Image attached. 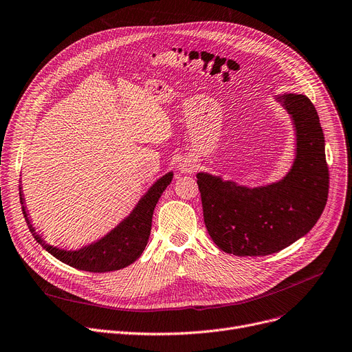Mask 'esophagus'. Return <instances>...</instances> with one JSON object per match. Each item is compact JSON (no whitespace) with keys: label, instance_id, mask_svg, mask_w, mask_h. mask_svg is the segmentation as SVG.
<instances>
[{"label":"esophagus","instance_id":"34e87169","mask_svg":"<svg viewBox=\"0 0 352 352\" xmlns=\"http://www.w3.org/2000/svg\"><path fill=\"white\" fill-rule=\"evenodd\" d=\"M178 171L181 174H192L195 171V164L191 158H181L178 162Z\"/></svg>","mask_w":352,"mask_h":352}]
</instances>
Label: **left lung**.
Listing matches in <instances>:
<instances>
[{
    "label": "left lung",
    "instance_id": "1",
    "mask_svg": "<svg viewBox=\"0 0 352 352\" xmlns=\"http://www.w3.org/2000/svg\"><path fill=\"white\" fill-rule=\"evenodd\" d=\"M275 100L288 111L297 137L285 177L250 188L219 175L197 174L207 231L219 250L238 256L287 248L317 224L327 204L329 175L317 109L302 94L285 92Z\"/></svg>",
    "mask_w": 352,
    "mask_h": 352
}]
</instances>
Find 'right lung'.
<instances>
[{"mask_svg":"<svg viewBox=\"0 0 352 352\" xmlns=\"http://www.w3.org/2000/svg\"><path fill=\"white\" fill-rule=\"evenodd\" d=\"M173 175V173H166L160 179H157L150 190L141 197L131 214L124 218L114 230H111L107 235L100 238L98 241L76 251H68L50 245L40 234L35 232V228L32 227L27 212V207L24 206L25 201L21 191L23 188L20 186L21 208L35 241L61 263L89 272L117 271L137 261V258H140L145 250L151 232L154 208L161 194L170 186Z\"/></svg>","mask_w":352,"mask_h":352,"instance_id":"add662e5","label":"right lung"}]
</instances>
